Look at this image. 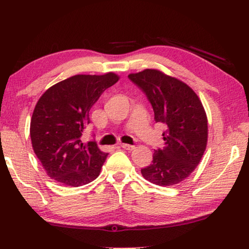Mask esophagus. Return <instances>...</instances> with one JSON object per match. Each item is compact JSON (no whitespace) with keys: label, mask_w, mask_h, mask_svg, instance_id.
<instances>
[{"label":"esophagus","mask_w":249,"mask_h":249,"mask_svg":"<svg viewBox=\"0 0 249 249\" xmlns=\"http://www.w3.org/2000/svg\"><path fill=\"white\" fill-rule=\"evenodd\" d=\"M120 146L122 147V148H124L126 150H133L135 147L132 146V145H128V144H120Z\"/></svg>","instance_id":"esophagus-1"}]
</instances>
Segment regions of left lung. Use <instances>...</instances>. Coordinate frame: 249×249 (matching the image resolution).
<instances>
[{
	"mask_svg": "<svg viewBox=\"0 0 249 249\" xmlns=\"http://www.w3.org/2000/svg\"><path fill=\"white\" fill-rule=\"evenodd\" d=\"M128 78L146 94L155 121L167 127L165 147L156 149L153 161L142 169L149 182L169 187L190 176L208 144V117L199 96L188 84L156 69H145Z\"/></svg>",
	"mask_w": 249,
	"mask_h": 249,
	"instance_id": "8db88e82",
	"label": "left lung"
}]
</instances>
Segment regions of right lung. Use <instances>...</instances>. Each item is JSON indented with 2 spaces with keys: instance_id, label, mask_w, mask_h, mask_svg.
I'll use <instances>...</instances> for the list:
<instances>
[{
  "instance_id": "add662e5",
  "label": "right lung",
  "mask_w": 249,
  "mask_h": 249,
  "mask_svg": "<svg viewBox=\"0 0 249 249\" xmlns=\"http://www.w3.org/2000/svg\"><path fill=\"white\" fill-rule=\"evenodd\" d=\"M113 72L77 74L50 87L33 112L31 140L34 153L50 178L80 187L96 179L107 153L81 136L90 123L89 112L101 94L119 81Z\"/></svg>"
}]
</instances>
